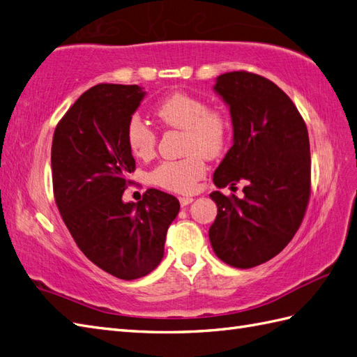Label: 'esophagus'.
Returning a JSON list of instances; mask_svg holds the SVG:
<instances>
[{
    "label": "esophagus",
    "mask_w": 357,
    "mask_h": 357,
    "mask_svg": "<svg viewBox=\"0 0 357 357\" xmlns=\"http://www.w3.org/2000/svg\"><path fill=\"white\" fill-rule=\"evenodd\" d=\"M193 202V197H188V196H181L179 197V204L181 206H187L188 204Z\"/></svg>",
    "instance_id": "esophagus-1"
}]
</instances>
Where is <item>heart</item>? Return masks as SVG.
Masks as SVG:
<instances>
[{
  "instance_id": "obj_1",
  "label": "heart",
  "mask_w": 357,
  "mask_h": 357,
  "mask_svg": "<svg viewBox=\"0 0 357 357\" xmlns=\"http://www.w3.org/2000/svg\"><path fill=\"white\" fill-rule=\"evenodd\" d=\"M156 117L164 126L184 130L185 158L164 161L151 172L152 184L173 193H192L206 173L205 158H216L228 144L231 120L220 107H210L202 97L173 93L156 106ZM126 143L138 160L155 153L158 135L155 129L134 115L126 124Z\"/></svg>"
}]
</instances>
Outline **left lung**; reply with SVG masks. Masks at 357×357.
I'll use <instances>...</instances> for the list:
<instances>
[{"label":"left lung","instance_id":"left-lung-1","mask_svg":"<svg viewBox=\"0 0 357 357\" xmlns=\"http://www.w3.org/2000/svg\"><path fill=\"white\" fill-rule=\"evenodd\" d=\"M216 93L229 106L234 144L214 172V185L245 182L243 196L213 192L218 216L210 242L222 261L250 269L273 259L294 238L310 199V143L289 96L250 71L225 73Z\"/></svg>","mask_w":357,"mask_h":357}]
</instances>
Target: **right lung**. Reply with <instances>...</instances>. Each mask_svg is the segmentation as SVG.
Returning <instances> with one entry per match:
<instances>
[{"label": "right lung", "instance_id": "right-lung-1", "mask_svg": "<svg viewBox=\"0 0 357 357\" xmlns=\"http://www.w3.org/2000/svg\"><path fill=\"white\" fill-rule=\"evenodd\" d=\"M144 93L138 85L100 84L82 94L57 123L52 144L53 193L79 250L121 280L147 275L164 255L175 196L149 188L143 201H121L135 160L126 124Z\"/></svg>", "mask_w": 357, "mask_h": 357}]
</instances>
